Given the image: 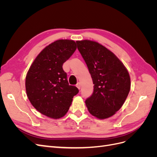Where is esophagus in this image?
<instances>
[{"mask_svg":"<svg viewBox=\"0 0 157 157\" xmlns=\"http://www.w3.org/2000/svg\"><path fill=\"white\" fill-rule=\"evenodd\" d=\"M76 86L78 88V89H80V87H81V84H80V82H78L77 85H76Z\"/></svg>","mask_w":157,"mask_h":157,"instance_id":"esophagus-1","label":"esophagus"}]
</instances>
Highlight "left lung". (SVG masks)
<instances>
[{
  "label": "left lung",
  "mask_w": 157,
  "mask_h": 157,
  "mask_svg": "<svg viewBox=\"0 0 157 157\" xmlns=\"http://www.w3.org/2000/svg\"><path fill=\"white\" fill-rule=\"evenodd\" d=\"M76 43L94 84L92 94L85 101L88 110L99 119L110 117L121 108L129 94V73L105 46L88 40Z\"/></svg>",
  "instance_id": "obj_1"
}]
</instances>
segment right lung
<instances>
[{
  "label": "right lung",
  "mask_w": 157,
  "mask_h": 157,
  "mask_svg": "<svg viewBox=\"0 0 157 157\" xmlns=\"http://www.w3.org/2000/svg\"><path fill=\"white\" fill-rule=\"evenodd\" d=\"M77 49L72 40H58L37 56L25 78L27 96L36 110L52 118L68 111L78 89L69 84L63 64Z\"/></svg>",
  "instance_id": "right-lung-1"
}]
</instances>
